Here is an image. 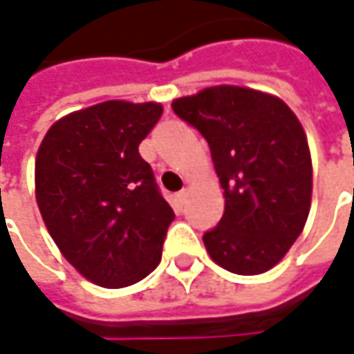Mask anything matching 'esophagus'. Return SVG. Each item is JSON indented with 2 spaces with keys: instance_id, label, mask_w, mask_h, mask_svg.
Segmentation results:
<instances>
[{
  "instance_id": "obj_1",
  "label": "esophagus",
  "mask_w": 354,
  "mask_h": 354,
  "mask_svg": "<svg viewBox=\"0 0 354 354\" xmlns=\"http://www.w3.org/2000/svg\"><path fill=\"white\" fill-rule=\"evenodd\" d=\"M187 195H189V191H187V189H183V191H179V193L175 195V203H177V207H183Z\"/></svg>"
}]
</instances>
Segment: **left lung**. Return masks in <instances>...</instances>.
Here are the masks:
<instances>
[{
    "label": "left lung",
    "instance_id": "left-lung-1",
    "mask_svg": "<svg viewBox=\"0 0 354 354\" xmlns=\"http://www.w3.org/2000/svg\"><path fill=\"white\" fill-rule=\"evenodd\" d=\"M177 116L211 147L225 214L203 242L214 264L256 276L281 262L311 209L313 167L301 122L281 98L246 86H209L175 98Z\"/></svg>",
    "mask_w": 354,
    "mask_h": 354
}]
</instances>
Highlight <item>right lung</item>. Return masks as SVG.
<instances>
[{
	"label": "right lung",
	"instance_id": "obj_1",
	"mask_svg": "<svg viewBox=\"0 0 354 354\" xmlns=\"http://www.w3.org/2000/svg\"><path fill=\"white\" fill-rule=\"evenodd\" d=\"M157 102L108 100L57 120L35 159V198L48 234L84 278L128 288L161 262L175 212L138 147Z\"/></svg>",
	"mask_w": 354,
	"mask_h": 354
}]
</instances>
